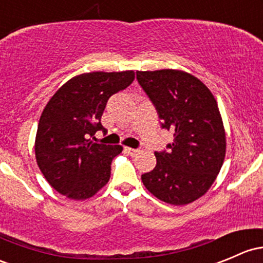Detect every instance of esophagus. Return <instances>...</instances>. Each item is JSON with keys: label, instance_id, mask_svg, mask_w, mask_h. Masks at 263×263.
<instances>
[{"label": "esophagus", "instance_id": "esophagus-1", "mask_svg": "<svg viewBox=\"0 0 263 263\" xmlns=\"http://www.w3.org/2000/svg\"><path fill=\"white\" fill-rule=\"evenodd\" d=\"M125 152L128 153L129 155H135L138 153V149H134V148H129V146H125Z\"/></svg>", "mask_w": 263, "mask_h": 263}]
</instances>
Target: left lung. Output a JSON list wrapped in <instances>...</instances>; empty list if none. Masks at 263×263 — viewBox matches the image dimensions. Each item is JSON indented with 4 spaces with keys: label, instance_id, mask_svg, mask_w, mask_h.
Returning a JSON list of instances; mask_svg holds the SVG:
<instances>
[{
    "label": "left lung",
    "instance_id": "1",
    "mask_svg": "<svg viewBox=\"0 0 263 263\" xmlns=\"http://www.w3.org/2000/svg\"><path fill=\"white\" fill-rule=\"evenodd\" d=\"M138 83L173 133L168 152H155L157 165L142 176L145 188L163 202L184 205L211 188L226 155V132L211 90L182 70L137 71Z\"/></svg>",
    "mask_w": 263,
    "mask_h": 263
}]
</instances>
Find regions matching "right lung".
Segmentation results:
<instances>
[{"instance_id": "1", "label": "right lung", "mask_w": 263, "mask_h": 263, "mask_svg": "<svg viewBox=\"0 0 263 263\" xmlns=\"http://www.w3.org/2000/svg\"><path fill=\"white\" fill-rule=\"evenodd\" d=\"M128 71H92L64 84L42 111L35 139L36 162L49 184L75 200L90 198L110 179L111 160L121 145L92 143L98 130L105 132L101 115L108 99L133 83Z\"/></svg>"}]
</instances>
